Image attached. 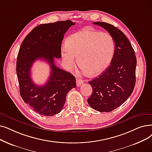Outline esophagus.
Masks as SVG:
<instances>
[{
    "mask_svg": "<svg viewBox=\"0 0 152 152\" xmlns=\"http://www.w3.org/2000/svg\"><path fill=\"white\" fill-rule=\"evenodd\" d=\"M83 83V81L80 80V79L77 78L76 80V85L77 86H80Z\"/></svg>",
    "mask_w": 152,
    "mask_h": 152,
    "instance_id": "esophagus-1",
    "label": "esophagus"
}]
</instances>
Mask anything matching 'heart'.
I'll list each match as a JSON object with an SVG mask.
<instances>
[{"instance_id": "b5f03b06", "label": "heart", "mask_w": 152, "mask_h": 152, "mask_svg": "<svg viewBox=\"0 0 152 152\" xmlns=\"http://www.w3.org/2000/svg\"><path fill=\"white\" fill-rule=\"evenodd\" d=\"M61 48L63 63L67 69L74 66L75 58L82 70L90 76L97 75L107 68L114 55V39L105 32L84 28L66 39Z\"/></svg>"}]
</instances>
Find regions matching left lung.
<instances>
[{"label": "left lung", "mask_w": 152, "mask_h": 152, "mask_svg": "<svg viewBox=\"0 0 152 152\" xmlns=\"http://www.w3.org/2000/svg\"><path fill=\"white\" fill-rule=\"evenodd\" d=\"M93 23L109 33L115 48L110 65L101 75L89 82L92 94L88 102L96 110L109 113L119 107L132 93L136 80L137 58L131 43L122 31L105 22Z\"/></svg>", "instance_id": "obj_1"}]
</instances>
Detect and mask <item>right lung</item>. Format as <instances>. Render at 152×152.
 <instances>
[{"mask_svg": "<svg viewBox=\"0 0 152 152\" xmlns=\"http://www.w3.org/2000/svg\"><path fill=\"white\" fill-rule=\"evenodd\" d=\"M71 20L41 24L33 29L20 48L16 71L20 94L24 102L35 112L44 116L60 113L68 92L76 86V78L55 64V58H61L64 34L72 25ZM37 59L47 61L50 76L45 85L38 86L31 80V68Z\"/></svg>", "mask_w": 152, "mask_h": 152, "instance_id": "1", "label": "right lung"}]
</instances>
